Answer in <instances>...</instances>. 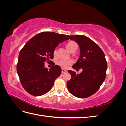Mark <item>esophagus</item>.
Returning <instances> with one entry per match:
<instances>
[{"label": "esophagus", "instance_id": "1", "mask_svg": "<svg viewBox=\"0 0 126 126\" xmlns=\"http://www.w3.org/2000/svg\"><path fill=\"white\" fill-rule=\"evenodd\" d=\"M67 72V70H64V69H62V74H64V73H65V72Z\"/></svg>", "mask_w": 126, "mask_h": 126}]
</instances>
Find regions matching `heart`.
Segmentation results:
<instances>
[{
    "label": "heart",
    "instance_id": "1",
    "mask_svg": "<svg viewBox=\"0 0 126 126\" xmlns=\"http://www.w3.org/2000/svg\"><path fill=\"white\" fill-rule=\"evenodd\" d=\"M66 47L67 49L69 50L70 52H71L72 50H75V49H77V45L75 41H69L66 44ZM54 56H56L57 54V50L55 49L54 51V53H53ZM72 63V62L71 60H59L57 62V64L60 66L61 67L63 68H67L68 67V66H70Z\"/></svg>",
    "mask_w": 126,
    "mask_h": 126
}]
</instances>
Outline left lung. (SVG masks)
I'll return each mask as SVG.
<instances>
[{"label": "left lung", "mask_w": 126, "mask_h": 126, "mask_svg": "<svg viewBox=\"0 0 126 126\" xmlns=\"http://www.w3.org/2000/svg\"><path fill=\"white\" fill-rule=\"evenodd\" d=\"M67 37L79 45L80 50L79 58L72 68L82 69L79 74L68 71L71 78L67 82V88L76 97L87 98L97 92L106 78L107 63L105 56L98 45L88 37L83 35Z\"/></svg>", "instance_id": "left-lung-1"}]
</instances>
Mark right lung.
<instances>
[{"instance_id":"right-lung-1","label":"right lung","mask_w":126,"mask_h":126,"mask_svg":"<svg viewBox=\"0 0 126 126\" xmlns=\"http://www.w3.org/2000/svg\"><path fill=\"white\" fill-rule=\"evenodd\" d=\"M67 37L54 32H42L28 40L21 49L17 71L21 85L29 94L42 96L52 88L56 79L62 73V68L54 63L49 70L45 67V62H51L55 49L68 40Z\"/></svg>"}]
</instances>
